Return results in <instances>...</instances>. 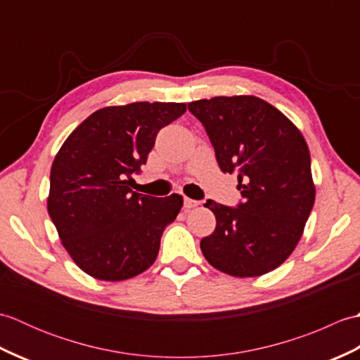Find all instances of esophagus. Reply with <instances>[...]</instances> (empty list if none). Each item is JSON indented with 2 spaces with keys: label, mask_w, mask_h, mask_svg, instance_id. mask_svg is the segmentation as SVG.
<instances>
[{
  "label": "esophagus",
  "mask_w": 360,
  "mask_h": 360,
  "mask_svg": "<svg viewBox=\"0 0 360 360\" xmlns=\"http://www.w3.org/2000/svg\"><path fill=\"white\" fill-rule=\"evenodd\" d=\"M200 205V201H195V200H190V198H184V209L190 210V209H195Z\"/></svg>",
  "instance_id": "esophagus-1"
}]
</instances>
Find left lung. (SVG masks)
<instances>
[{
    "mask_svg": "<svg viewBox=\"0 0 360 360\" xmlns=\"http://www.w3.org/2000/svg\"><path fill=\"white\" fill-rule=\"evenodd\" d=\"M224 173L238 176L243 202L209 200L217 218L201 240L205 259L232 277H258L285 263L300 241L316 200L309 148L292 122L255 96H219L188 103Z\"/></svg>",
    "mask_w": 360,
    "mask_h": 360,
    "instance_id": "1",
    "label": "left lung"
}]
</instances>
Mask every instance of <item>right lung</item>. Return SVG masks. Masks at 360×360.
I'll return each instance as SVG.
<instances>
[{
    "mask_svg": "<svg viewBox=\"0 0 360 360\" xmlns=\"http://www.w3.org/2000/svg\"><path fill=\"white\" fill-rule=\"evenodd\" d=\"M186 103L105 106L68 136L51 167L48 212L74 263L91 277L122 281L155 263L164 229L182 196L153 198L128 187L147 162L160 128Z\"/></svg>",
    "mask_w": 360,
    "mask_h": 360,
    "instance_id": "1",
    "label": "right lung"
}]
</instances>
